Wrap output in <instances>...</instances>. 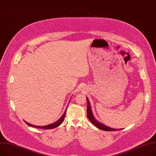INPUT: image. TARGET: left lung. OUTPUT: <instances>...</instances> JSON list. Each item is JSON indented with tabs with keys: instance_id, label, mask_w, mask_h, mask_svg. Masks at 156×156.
I'll use <instances>...</instances> for the list:
<instances>
[{
	"instance_id": "obj_1",
	"label": "left lung",
	"mask_w": 156,
	"mask_h": 156,
	"mask_svg": "<svg viewBox=\"0 0 156 156\" xmlns=\"http://www.w3.org/2000/svg\"><path fill=\"white\" fill-rule=\"evenodd\" d=\"M87 118L89 119V120L91 122V123H92L93 125H94L97 128H98V129L102 130H105V131H115V130H116V129L106 126V125H104L103 124L98 122L96 120L93 115L92 111H91V108H90L89 101L88 100V98H87ZM122 130V129H119V130L116 129V130Z\"/></svg>"
}]
</instances>
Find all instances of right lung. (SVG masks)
Segmentation results:
<instances>
[{
  "instance_id": "add662e5",
  "label": "right lung",
  "mask_w": 156,
  "mask_h": 156,
  "mask_svg": "<svg viewBox=\"0 0 156 156\" xmlns=\"http://www.w3.org/2000/svg\"><path fill=\"white\" fill-rule=\"evenodd\" d=\"M66 111L64 112L63 115L62 116V117L59 119L58 121H57L55 123L50 124L49 125H47V126H36V125H33L31 124H30L28 123H27L26 122H25V123L28 125L31 126H33V127H36V128H38V129H55V128H56L57 126H58L62 123V122L64 120V119H65V116H66Z\"/></svg>"
}]
</instances>
